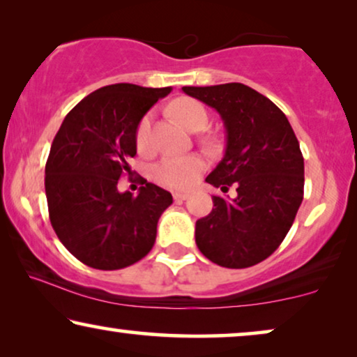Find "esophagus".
<instances>
[{
    "instance_id": "obj_1",
    "label": "esophagus",
    "mask_w": 357,
    "mask_h": 357,
    "mask_svg": "<svg viewBox=\"0 0 357 357\" xmlns=\"http://www.w3.org/2000/svg\"><path fill=\"white\" fill-rule=\"evenodd\" d=\"M173 197H174V200H176V202H183V200L189 199V194L188 192H174Z\"/></svg>"
}]
</instances>
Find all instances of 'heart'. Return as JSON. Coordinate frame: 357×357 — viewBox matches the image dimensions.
I'll use <instances>...</instances> for the list:
<instances>
[{
    "mask_svg": "<svg viewBox=\"0 0 357 357\" xmlns=\"http://www.w3.org/2000/svg\"><path fill=\"white\" fill-rule=\"evenodd\" d=\"M172 112L189 130H199L208 123V113L197 100L181 98L172 105ZM152 116L145 114L135 129V144L140 150L149 149ZM205 162L199 155H168L155 167L153 176L162 185L172 189H188L204 172Z\"/></svg>",
    "mask_w": 357,
    "mask_h": 357,
    "instance_id": "1",
    "label": "heart"
}]
</instances>
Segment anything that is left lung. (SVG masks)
<instances>
[{"instance_id": "1", "label": "left lung", "mask_w": 357, "mask_h": 357, "mask_svg": "<svg viewBox=\"0 0 357 357\" xmlns=\"http://www.w3.org/2000/svg\"><path fill=\"white\" fill-rule=\"evenodd\" d=\"M220 113L225 157L205 181L234 199L213 195L195 223V244L213 264L248 268L272 255L293 225L304 195V158L288 118L272 100L239 82L183 87Z\"/></svg>"}]
</instances>
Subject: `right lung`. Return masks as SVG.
Listing matches in <instances>:
<instances>
[{
  "instance_id": "add662e5",
  "label": "right lung",
  "mask_w": 357,
  "mask_h": 357,
  "mask_svg": "<svg viewBox=\"0 0 357 357\" xmlns=\"http://www.w3.org/2000/svg\"><path fill=\"white\" fill-rule=\"evenodd\" d=\"M169 92L107 85L80 100L54 135L45 167L50 222L64 248L89 267H129L153 248L172 194L147 181L137 195L119 192L118 179L130 174L139 121Z\"/></svg>"
}]
</instances>
